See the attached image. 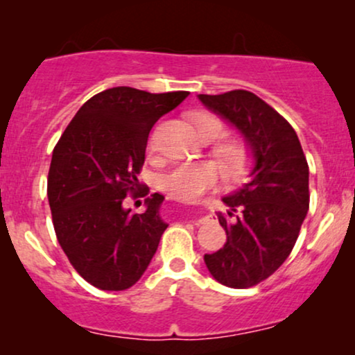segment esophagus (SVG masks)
<instances>
[{
    "label": "esophagus",
    "instance_id": "obj_1",
    "mask_svg": "<svg viewBox=\"0 0 355 355\" xmlns=\"http://www.w3.org/2000/svg\"><path fill=\"white\" fill-rule=\"evenodd\" d=\"M197 222H198V223H202V222H203V217H198V218H197Z\"/></svg>",
    "mask_w": 355,
    "mask_h": 355
}]
</instances>
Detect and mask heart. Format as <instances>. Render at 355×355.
<instances>
[{
    "label": "heart",
    "mask_w": 355,
    "mask_h": 355,
    "mask_svg": "<svg viewBox=\"0 0 355 355\" xmlns=\"http://www.w3.org/2000/svg\"><path fill=\"white\" fill-rule=\"evenodd\" d=\"M198 135L211 133L218 138L223 132V125L218 118L200 113L193 118ZM217 155L220 164L232 177H239L245 170L248 155L245 146L240 144H225L218 146ZM220 180V168L214 162H180L160 177V187L170 197L182 202H195L217 185Z\"/></svg>",
    "instance_id": "heart-1"
}]
</instances>
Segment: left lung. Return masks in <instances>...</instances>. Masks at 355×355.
Segmentation results:
<instances>
[{
    "instance_id": "8db88e82",
    "label": "left lung",
    "mask_w": 355,
    "mask_h": 355,
    "mask_svg": "<svg viewBox=\"0 0 355 355\" xmlns=\"http://www.w3.org/2000/svg\"><path fill=\"white\" fill-rule=\"evenodd\" d=\"M205 108L242 135L252 157L248 180L222 197L218 215L227 242L203 260L217 282L232 288L257 285L285 262L309 210V165L295 130L263 100L245 89L198 95Z\"/></svg>"
}]
</instances>
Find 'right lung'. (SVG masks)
<instances>
[{
    "label": "right lung",
    "mask_w": 355,
    "mask_h": 355,
    "mask_svg": "<svg viewBox=\"0 0 355 355\" xmlns=\"http://www.w3.org/2000/svg\"><path fill=\"white\" fill-rule=\"evenodd\" d=\"M189 95L105 89L76 112L53 150L48 202L56 237L75 270L101 291L135 285L168 227L164 195H150L144 214L123 200L130 191L146 195L137 175L150 130Z\"/></svg>",
    "instance_id": "1"
}]
</instances>
